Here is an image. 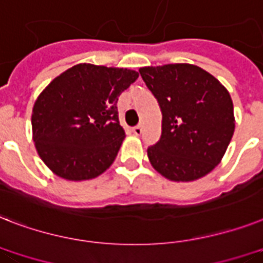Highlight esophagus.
I'll return each mask as SVG.
<instances>
[{
  "instance_id": "obj_1",
  "label": "esophagus",
  "mask_w": 263,
  "mask_h": 263,
  "mask_svg": "<svg viewBox=\"0 0 263 263\" xmlns=\"http://www.w3.org/2000/svg\"><path fill=\"white\" fill-rule=\"evenodd\" d=\"M142 131H143L142 125H135V127L132 128V132H134V134H135L136 136L140 135V134H142Z\"/></svg>"
}]
</instances>
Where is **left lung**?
Here are the masks:
<instances>
[{"label": "left lung", "instance_id": "8db88e82", "mask_svg": "<svg viewBox=\"0 0 263 263\" xmlns=\"http://www.w3.org/2000/svg\"><path fill=\"white\" fill-rule=\"evenodd\" d=\"M162 112V135L147 148L153 167L170 181H194L219 165L235 129L227 89L187 63L142 67Z\"/></svg>", "mask_w": 263, "mask_h": 263}]
</instances>
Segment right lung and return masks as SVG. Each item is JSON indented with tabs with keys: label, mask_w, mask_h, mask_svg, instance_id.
<instances>
[{
	"label": "right lung",
	"mask_w": 263,
	"mask_h": 263,
	"mask_svg": "<svg viewBox=\"0 0 263 263\" xmlns=\"http://www.w3.org/2000/svg\"><path fill=\"white\" fill-rule=\"evenodd\" d=\"M138 77L134 70L82 63L42 91L32 110L33 142L57 176L90 180L112 165L125 138L117 100Z\"/></svg>",
	"instance_id": "obj_1"
}]
</instances>
